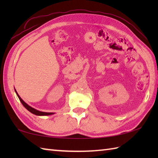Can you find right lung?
Masks as SVG:
<instances>
[{
    "label": "right lung",
    "instance_id": "obj_1",
    "mask_svg": "<svg viewBox=\"0 0 158 158\" xmlns=\"http://www.w3.org/2000/svg\"><path fill=\"white\" fill-rule=\"evenodd\" d=\"M15 92H16V94H17V95H18V98H19V100H20V102H22V105H23V106L25 107V108L27 109L28 110H29L30 112L31 113H33V114H35V115H52V114H53V113H45V112H41V111H39V110H36V109H35L34 108H32V107H31V106H30L29 105H28L27 104H26L24 101H23V100L20 98V96L18 95V94L17 93V92H16V90L15 89Z\"/></svg>",
    "mask_w": 158,
    "mask_h": 158
}]
</instances>
